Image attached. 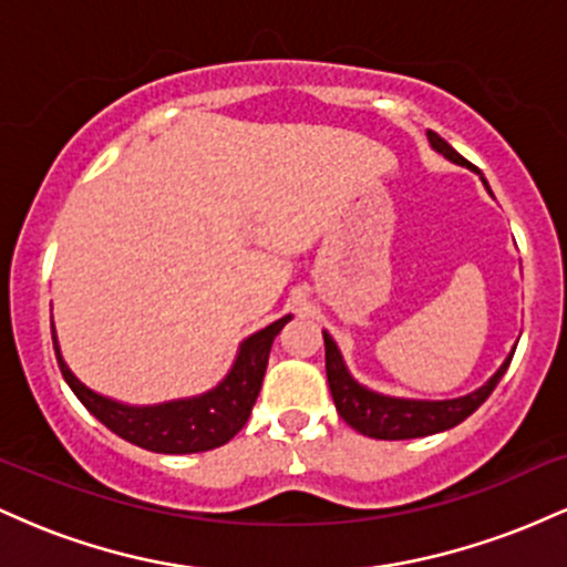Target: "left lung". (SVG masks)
<instances>
[{"label":"left lung","mask_w":567,"mask_h":567,"mask_svg":"<svg viewBox=\"0 0 567 567\" xmlns=\"http://www.w3.org/2000/svg\"><path fill=\"white\" fill-rule=\"evenodd\" d=\"M429 143L437 148L440 154H445L451 162L472 167L470 162L461 157L458 152L447 141H442L437 133L429 130ZM487 186V181L483 178ZM491 192V188H487ZM324 336V370H328V386L333 394L336 410L351 429H357L365 437L375 440H413V437H426V434L445 432V429L458 426L461 421L470 419L483 402L491 396L501 375L509 368L512 354L506 357V362L496 370L491 381L485 386H480L477 392L458 396V400H440V402H424V400H396V396H383L370 392V389L360 386L349 375L347 365L341 360V351H338L336 341L328 333Z\"/></svg>","instance_id":"1"}]
</instances>
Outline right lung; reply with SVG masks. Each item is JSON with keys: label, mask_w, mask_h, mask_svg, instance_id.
I'll list each match as a JSON object with an SVG mask.
<instances>
[{"label": "right lung", "mask_w": 567, "mask_h": 567, "mask_svg": "<svg viewBox=\"0 0 567 567\" xmlns=\"http://www.w3.org/2000/svg\"><path fill=\"white\" fill-rule=\"evenodd\" d=\"M288 322L290 315L247 338L243 349H239L231 373L213 392L192 396V400L165 402V405L154 408L120 405V402L90 392L84 383L74 379V373L63 362L61 349H58L55 341V330L53 347L58 368H61L71 392L80 396L82 405L103 426H109L122 440L146 447L152 453H202L226 445L247 424L250 410L258 400V392H261L271 343H275L277 333Z\"/></svg>", "instance_id": "right-lung-1"}]
</instances>
